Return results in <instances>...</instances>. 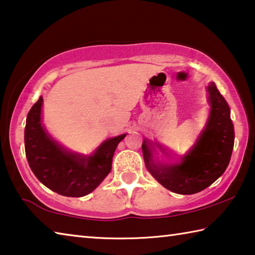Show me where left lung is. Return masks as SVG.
I'll return each instance as SVG.
<instances>
[{"label":"left lung","instance_id":"1","mask_svg":"<svg viewBox=\"0 0 255 255\" xmlns=\"http://www.w3.org/2000/svg\"><path fill=\"white\" fill-rule=\"evenodd\" d=\"M207 93L208 119L187 154L176 162L165 163L155 156L156 147L171 156L158 141L145 138L141 145L146 169L164 188L179 195H193L208 188L225 172L231 161L235 136L230 107L214 82L207 86Z\"/></svg>","mask_w":255,"mask_h":255}]
</instances>
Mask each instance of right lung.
I'll return each instance as SVG.
<instances>
[{
	"label": "right lung",
	"mask_w": 255,
	"mask_h": 255,
	"mask_svg": "<svg viewBox=\"0 0 255 255\" xmlns=\"http://www.w3.org/2000/svg\"><path fill=\"white\" fill-rule=\"evenodd\" d=\"M39 98L30 109L24 128V148L29 166L47 188L65 197L91 193L110 173L112 157L127 133L108 138L91 155L68 150L55 140L42 124Z\"/></svg>",
	"instance_id": "add662e5"
}]
</instances>
